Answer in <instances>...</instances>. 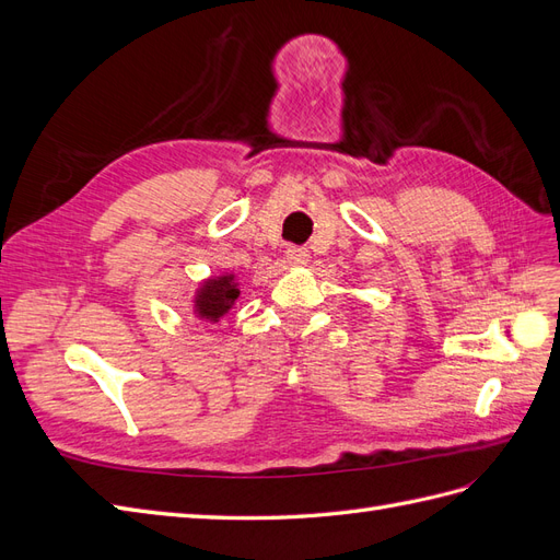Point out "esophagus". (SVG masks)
I'll list each match as a JSON object with an SVG mask.
<instances>
[{"instance_id":"34e87169","label":"esophagus","mask_w":560,"mask_h":560,"mask_svg":"<svg viewBox=\"0 0 560 560\" xmlns=\"http://www.w3.org/2000/svg\"><path fill=\"white\" fill-rule=\"evenodd\" d=\"M287 261H290L292 266H306L308 264V249L306 247H296V245H290L287 247Z\"/></svg>"}]
</instances>
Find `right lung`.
<instances>
[{"mask_svg": "<svg viewBox=\"0 0 560 560\" xmlns=\"http://www.w3.org/2000/svg\"><path fill=\"white\" fill-rule=\"evenodd\" d=\"M238 296H241V290H238V282H235V276L226 273V276L208 278L198 287L196 299H194V313L200 319L219 322L233 308V303Z\"/></svg>", "mask_w": 560, "mask_h": 560, "instance_id": "right-lung-1", "label": "right lung"}]
</instances>
